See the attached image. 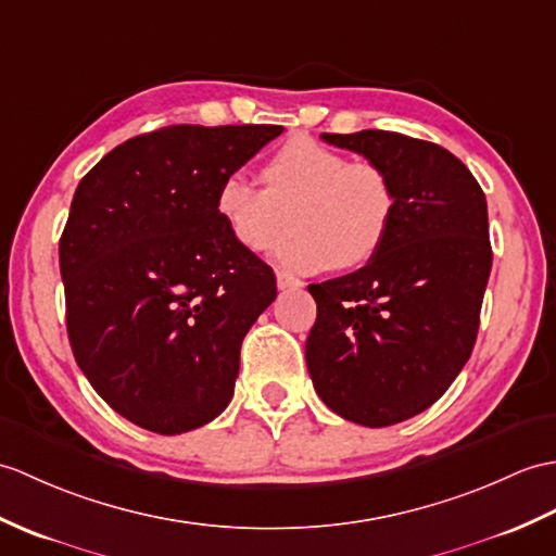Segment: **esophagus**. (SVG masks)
I'll list each match as a JSON object with an SVG mask.
<instances>
[{
    "instance_id": "34e87169",
    "label": "esophagus",
    "mask_w": 556,
    "mask_h": 556,
    "mask_svg": "<svg viewBox=\"0 0 556 556\" xmlns=\"http://www.w3.org/2000/svg\"><path fill=\"white\" fill-rule=\"evenodd\" d=\"M277 287H279L281 291H293V289H301L303 281L295 279V277L289 275V273H277Z\"/></svg>"
}]
</instances>
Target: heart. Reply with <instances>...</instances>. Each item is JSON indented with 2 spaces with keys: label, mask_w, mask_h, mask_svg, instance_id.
Listing matches in <instances>:
<instances>
[{
  "label": "heart",
  "mask_w": 556,
  "mask_h": 556,
  "mask_svg": "<svg viewBox=\"0 0 556 556\" xmlns=\"http://www.w3.org/2000/svg\"><path fill=\"white\" fill-rule=\"evenodd\" d=\"M265 189L229 173L215 191V213L241 249L263 253L289 235L275 261L301 275L355 269L377 255L393 229L397 197L374 163H348L309 137H293L263 165ZM292 223H288V217Z\"/></svg>",
  "instance_id": "heart-1"
}]
</instances>
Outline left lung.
<instances>
[{"mask_svg":"<svg viewBox=\"0 0 556 556\" xmlns=\"http://www.w3.org/2000/svg\"><path fill=\"white\" fill-rule=\"evenodd\" d=\"M321 139L383 167L397 197L383 249L355 273L307 287L317 319L305 363L317 395L379 429L431 407L473 351L493 265L485 193L431 141L386 130Z\"/></svg>","mask_w":556,"mask_h":556,"instance_id":"8db88e82","label":"left lung"}]
</instances>
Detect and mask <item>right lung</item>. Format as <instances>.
<instances>
[{
    "instance_id": "add662e5",
    "label": "right lung",
    "mask_w": 556,
    "mask_h": 556,
    "mask_svg": "<svg viewBox=\"0 0 556 556\" xmlns=\"http://www.w3.org/2000/svg\"><path fill=\"white\" fill-rule=\"evenodd\" d=\"M281 130L170 125L123 141L75 189L59 241L71 348L141 429H199L235 395L241 341L277 281L229 237L215 191Z\"/></svg>"
}]
</instances>
